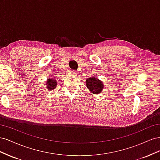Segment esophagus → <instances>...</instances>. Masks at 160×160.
<instances>
[{
  "instance_id": "1",
  "label": "esophagus",
  "mask_w": 160,
  "mask_h": 160,
  "mask_svg": "<svg viewBox=\"0 0 160 160\" xmlns=\"http://www.w3.org/2000/svg\"><path fill=\"white\" fill-rule=\"evenodd\" d=\"M69 74H70V75H75L77 74V72H76V71H74V70H70V71H69Z\"/></svg>"
}]
</instances>
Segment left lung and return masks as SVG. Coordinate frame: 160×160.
I'll list each match as a JSON object with an SVG mask.
<instances>
[{"instance_id":"8db88e82","label":"left lung","mask_w":160,"mask_h":160,"mask_svg":"<svg viewBox=\"0 0 160 160\" xmlns=\"http://www.w3.org/2000/svg\"><path fill=\"white\" fill-rule=\"evenodd\" d=\"M86 86L90 93L94 95H98L102 93L104 88L103 82L99 80L97 77H90L88 78L85 81Z\"/></svg>"}]
</instances>
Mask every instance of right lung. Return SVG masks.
<instances>
[{
    "label": "right lung",
    "mask_w": 160,
    "mask_h": 160,
    "mask_svg": "<svg viewBox=\"0 0 160 160\" xmlns=\"http://www.w3.org/2000/svg\"><path fill=\"white\" fill-rule=\"evenodd\" d=\"M57 81L55 79L52 78H48V79L47 80L46 83H45V85L46 88H47L48 91L49 90H52L53 89L56 88L57 87Z\"/></svg>",
    "instance_id": "right-lung-1"
}]
</instances>
